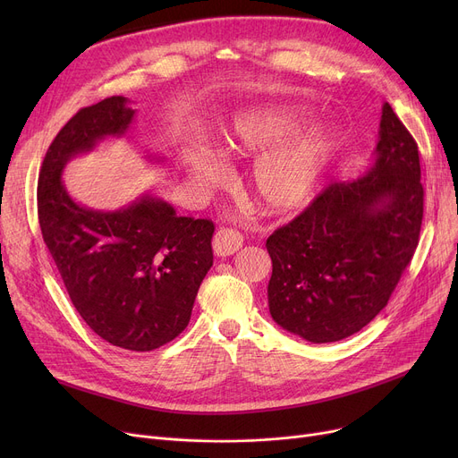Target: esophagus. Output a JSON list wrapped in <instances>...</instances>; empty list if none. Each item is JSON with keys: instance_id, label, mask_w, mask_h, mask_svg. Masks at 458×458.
<instances>
[{"instance_id": "obj_1", "label": "esophagus", "mask_w": 458, "mask_h": 458, "mask_svg": "<svg viewBox=\"0 0 458 458\" xmlns=\"http://www.w3.org/2000/svg\"><path fill=\"white\" fill-rule=\"evenodd\" d=\"M243 247V235L233 228H221L213 237V250L216 256H230Z\"/></svg>"}]
</instances>
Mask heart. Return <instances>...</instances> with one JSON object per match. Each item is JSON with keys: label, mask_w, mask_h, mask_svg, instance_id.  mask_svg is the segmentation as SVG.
Segmentation results:
<instances>
[{"label": "heart", "mask_w": 458, "mask_h": 458, "mask_svg": "<svg viewBox=\"0 0 458 458\" xmlns=\"http://www.w3.org/2000/svg\"><path fill=\"white\" fill-rule=\"evenodd\" d=\"M308 123L310 111L284 106L245 114L225 131L221 154L228 159L256 157L277 147L259 157L252 171V191L263 208L293 209L314 191L328 154L327 135L311 131L285 142ZM187 165L202 182L211 183L219 176V166L202 154H187Z\"/></svg>", "instance_id": "b5f03b06"}]
</instances>
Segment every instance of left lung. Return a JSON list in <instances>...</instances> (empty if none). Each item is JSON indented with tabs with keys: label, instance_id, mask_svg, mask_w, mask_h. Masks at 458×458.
I'll return each mask as SVG.
<instances>
[{
	"label": "left lung",
	"instance_id": "left-lung-1",
	"mask_svg": "<svg viewBox=\"0 0 458 458\" xmlns=\"http://www.w3.org/2000/svg\"><path fill=\"white\" fill-rule=\"evenodd\" d=\"M420 178L418 144L386 102L369 171L330 183L267 239L269 311L282 328L330 344L375 319L420 243Z\"/></svg>",
	"mask_w": 458,
	"mask_h": 458
}]
</instances>
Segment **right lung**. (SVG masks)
I'll use <instances>...</instances> for the list:
<instances>
[{"label":"right lung","instance_id":"1","mask_svg":"<svg viewBox=\"0 0 458 458\" xmlns=\"http://www.w3.org/2000/svg\"><path fill=\"white\" fill-rule=\"evenodd\" d=\"M133 114L124 96L80 109L44 156L37 200L44 243L83 321L111 345L144 352L189 325L213 266L215 226L152 195L116 211L72 200L61 182L64 165L104 137L124 135Z\"/></svg>","mask_w":458,"mask_h":458}]
</instances>
